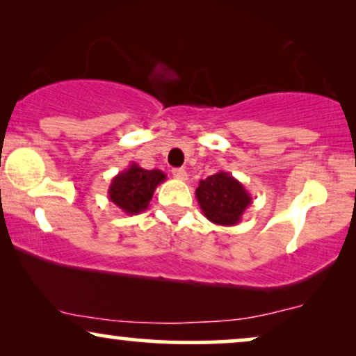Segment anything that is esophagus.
I'll use <instances>...</instances> for the list:
<instances>
[{
    "mask_svg": "<svg viewBox=\"0 0 356 356\" xmlns=\"http://www.w3.org/2000/svg\"><path fill=\"white\" fill-rule=\"evenodd\" d=\"M172 175H174L175 179H179V181H186V179H187V172H186V169H182V168L172 169Z\"/></svg>",
    "mask_w": 356,
    "mask_h": 356,
    "instance_id": "esophagus-1",
    "label": "esophagus"
}]
</instances>
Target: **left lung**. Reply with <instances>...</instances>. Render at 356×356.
<instances>
[{
    "instance_id": "left-lung-1",
    "label": "left lung",
    "mask_w": 356,
    "mask_h": 356,
    "mask_svg": "<svg viewBox=\"0 0 356 356\" xmlns=\"http://www.w3.org/2000/svg\"><path fill=\"white\" fill-rule=\"evenodd\" d=\"M195 195L203 215L220 226L239 225L244 211L252 203V197L243 184L225 170L200 181Z\"/></svg>"
}]
</instances>
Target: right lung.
<instances>
[{"instance_id":"1","label":"right lung","mask_w":356,"mask_h":356,"mask_svg":"<svg viewBox=\"0 0 356 356\" xmlns=\"http://www.w3.org/2000/svg\"><path fill=\"white\" fill-rule=\"evenodd\" d=\"M165 181L159 169H143L131 163L129 169L118 172L108 187V200L120 208L125 215H138L148 208L156 187Z\"/></svg>"}]
</instances>
